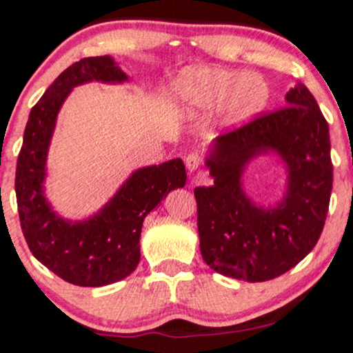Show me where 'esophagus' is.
Instances as JSON below:
<instances>
[{
  "mask_svg": "<svg viewBox=\"0 0 353 353\" xmlns=\"http://www.w3.org/2000/svg\"><path fill=\"white\" fill-rule=\"evenodd\" d=\"M201 165V156L197 152H190L185 156V168L189 169L190 172L196 171L197 168Z\"/></svg>",
  "mask_w": 353,
  "mask_h": 353,
  "instance_id": "esophagus-1",
  "label": "esophagus"
}]
</instances>
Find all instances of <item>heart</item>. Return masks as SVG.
Returning a JSON list of instances; mask_svg holds the SVG:
<instances>
[{
    "label": "heart",
    "mask_w": 353,
    "mask_h": 353,
    "mask_svg": "<svg viewBox=\"0 0 353 353\" xmlns=\"http://www.w3.org/2000/svg\"><path fill=\"white\" fill-rule=\"evenodd\" d=\"M176 96L189 111L222 108L228 125L244 124L269 104L270 88L262 76L224 68H196L176 81Z\"/></svg>",
    "instance_id": "b5f03b06"
}]
</instances>
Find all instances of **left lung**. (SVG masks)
Segmentation results:
<instances>
[{
	"label": "left lung",
	"instance_id": "8db88e82",
	"mask_svg": "<svg viewBox=\"0 0 353 353\" xmlns=\"http://www.w3.org/2000/svg\"><path fill=\"white\" fill-rule=\"evenodd\" d=\"M285 101L287 108L217 137L205 159L214 185L194 189L202 259L239 281H270L297 265L317 244L329 212V124L303 84ZM272 150L286 163L288 189L274 208H262L245 196L241 174L254 157Z\"/></svg>",
	"mask_w": 353,
	"mask_h": 353
}]
</instances>
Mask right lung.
Masks as SVG:
<instances>
[{"instance_id": "obj_1", "label": "right lung", "mask_w": 353, "mask_h": 353, "mask_svg": "<svg viewBox=\"0 0 353 353\" xmlns=\"http://www.w3.org/2000/svg\"><path fill=\"white\" fill-rule=\"evenodd\" d=\"M91 81L124 83L128 74L111 56L84 58L61 72L31 109L14 181L19 222L30 250L51 272L81 287L108 285L134 272L144 217L171 190L185 184L184 163L171 159L132 172L86 221H66L51 209L43 182L56 117L72 88Z\"/></svg>"}]
</instances>
